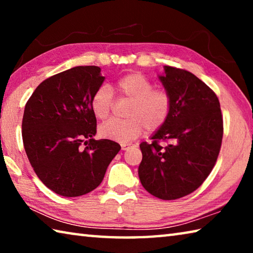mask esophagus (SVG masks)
Segmentation results:
<instances>
[{
	"label": "esophagus",
	"mask_w": 253,
	"mask_h": 253,
	"mask_svg": "<svg viewBox=\"0 0 253 253\" xmlns=\"http://www.w3.org/2000/svg\"><path fill=\"white\" fill-rule=\"evenodd\" d=\"M131 146H132V144H122V149L123 151H127V149Z\"/></svg>",
	"instance_id": "34e87169"
}]
</instances>
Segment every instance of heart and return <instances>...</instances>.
<instances>
[{"instance_id": "1", "label": "heart", "mask_w": 253, "mask_h": 253, "mask_svg": "<svg viewBox=\"0 0 253 253\" xmlns=\"http://www.w3.org/2000/svg\"><path fill=\"white\" fill-rule=\"evenodd\" d=\"M119 95L130 100L128 119H109L101 124L99 134L107 139L128 143L136 138L144 127L153 131L164 125L170 110V98L164 90H154V85L139 72L123 76L117 83ZM113 106V90L101 85L91 98L92 113L98 119L108 117Z\"/></svg>"}]
</instances>
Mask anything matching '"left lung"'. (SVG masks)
<instances>
[{"label":"left lung","mask_w":253,"mask_h":253,"mask_svg":"<svg viewBox=\"0 0 253 253\" xmlns=\"http://www.w3.org/2000/svg\"><path fill=\"white\" fill-rule=\"evenodd\" d=\"M158 79L170 98L169 115L151 136L152 144L139 145L143 160L140 183L162 200L192 193L211 173L221 148L223 121L215 93L191 72L164 66ZM161 140L168 146L161 147Z\"/></svg>","instance_id":"obj_1"}]
</instances>
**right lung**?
Masks as SVG:
<instances>
[{"mask_svg": "<svg viewBox=\"0 0 253 253\" xmlns=\"http://www.w3.org/2000/svg\"><path fill=\"white\" fill-rule=\"evenodd\" d=\"M100 71L96 66H80L50 77L24 108L22 138L29 161L41 182L66 198L99 186L121 151L113 140L93 139L97 119L91 98L105 80ZM84 141L88 144L84 149Z\"/></svg>", "mask_w": 253, "mask_h": 253, "instance_id": "right-lung-1", "label": "right lung"}]
</instances>
